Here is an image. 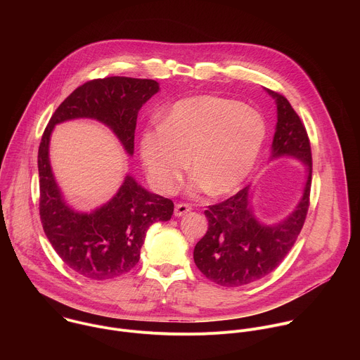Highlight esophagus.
<instances>
[{"label":"esophagus","mask_w":360,"mask_h":360,"mask_svg":"<svg viewBox=\"0 0 360 360\" xmlns=\"http://www.w3.org/2000/svg\"><path fill=\"white\" fill-rule=\"evenodd\" d=\"M191 207L189 205H186V203H176L175 205V211H174V215L175 217H184V215H186L188 212H191Z\"/></svg>","instance_id":"esophagus-1"}]
</instances>
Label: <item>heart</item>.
I'll return each mask as SVG.
<instances>
[{"label":"heart","instance_id":"b5f03b06","mask_svg":"<svg viewBox=\"0 0 360 360\" xmlns=\"http://www.w3.org/2000/svg\"><path fill=\"white\" fill-rule=\"evenodd\" d=\"M265 141L266 124L258 111L229 98L200 95L178 101L161 127L145 129L139 153L157 191L172 193L189 158L191 192L225 196L250 176Z\"/></svg>","mask_w":360,"mask_h":360}]
</instances>
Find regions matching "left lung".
I'll list each match as a JSON object with an SVG mask.
<instances>
[{
    "instance_id": "obj_1",
    "label": "left lung",
    "mask_w": 360,
    "mask_h": 360,
    "mask_svg": "<svg viewBox=\"0 0 360 360\" xmlns=\"http://www.w3.org/2000/svg\"><path fill=\"white\" fill-rule=\"evenodd\" d=\"M265 91L275 99L278 118L271 161L293 158L304 165L306 175L296 207L279 222L265 224L255 215L250 185L205 211L208 231L195 245L193 261L210 281L226 288L252 283L275 271L292 249L309 208V138L289 101L278 92Z\"/></svg>"
}]
</instances>
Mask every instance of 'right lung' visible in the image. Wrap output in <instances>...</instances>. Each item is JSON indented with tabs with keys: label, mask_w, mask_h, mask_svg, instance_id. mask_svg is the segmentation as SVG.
<instances>
[{
	"label": "right lung",
	"mask_w": 360,
	"mask_h": 360,
	"mask_svg": "<svg viewBox=\"0 0 360 360\" xmlns=\"http://www.w3.org/2000/svg\"><path fill=\"white\" fill-rule=\"evenodd\" d=\"M157 92L160 84L153 79L108 77L85 82L57 108L44 131L38 149L41 224L60 258L84 278L107 281L129 272L139 261L146 231L171 219L174 202L146 191L127 174L108 202L89 212L77 211L51 168V134L67 121L94 120L108 127L132 157L138 112Z\"/></svg>",
	"instance_id": "obj_1"
}]
</instances>
